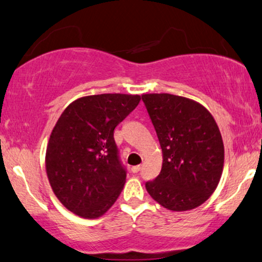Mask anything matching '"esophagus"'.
I'll list each match as a JSON object with an SVG mask.
<instances>
[{"mask_svg": "<svg viewBox=\"0 0 262 262\" xmlns=\"http://www.w3.org/2000/svg\"><path fill=\"white\" fill-rule=\"evenodd\" d=\"M131 171H132V173L139 172L140 171V165H136V166H132L131 167Z\"/></svg>", "mask_w": 262, "mask_h": 262, "instance_id": "obj_1", "label": "esophagus"}]
</instances>
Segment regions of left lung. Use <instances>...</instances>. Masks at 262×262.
<instances>
[{
  "label": "left lung",
  "instance_id": "1",
  "mask_svg": "<svg viewBox=\"0 0 262 262\" xmlns=\"http://www.w3.org/2000/svg\"><path fill=\"white\" fill-rule=\"evenodd\" d=\"M143 102L158 136L162 171L146 191L173 212L190 211L215 191L224 168L223 137L211 112L195 100L145 94Z\"/></svg>",
  "mask_w": 262,
  "mask_h": 262
}]
</instances>
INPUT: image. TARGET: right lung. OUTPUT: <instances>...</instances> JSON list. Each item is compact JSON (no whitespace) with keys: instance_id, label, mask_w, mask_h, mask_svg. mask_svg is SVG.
Returning a JSON list of instances; mask_svg holds the SVG:
<instances>
[{"instance_id":"add662e5","label":"right lung","mask_w":262,"mask_h":262,"mask_svg":"<svg viewBox=\"0 0 262 262\" xmlns=\"http://www.w3.org/2000/svg\"><path fill=\"white\" fill-rule=\"evenodd\" d=\"M139 102V95H92L63 111L47 145L46 171L67 210L97 219L118 199L126 172L119 163L114 130Z\"/></svg>"}]
</instances>
